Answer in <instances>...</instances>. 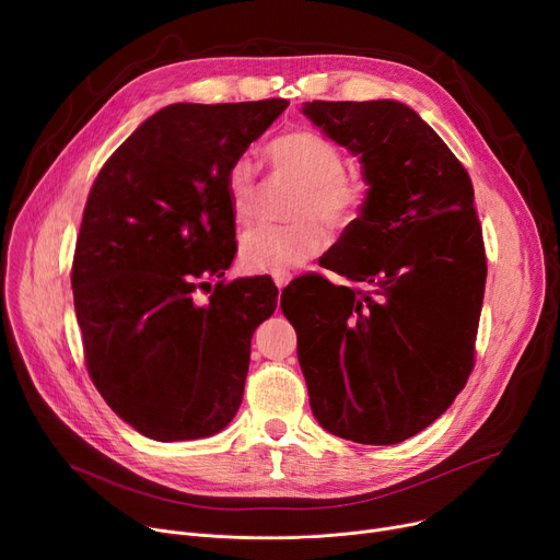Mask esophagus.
<instances>
[{"label":"esophagus","mask_w":560,"mask_h":560,"mask_svg":"<svg viewBox=\"0 0 560 560\" xmlns=\"http://www.w3.org/2000/svg\"><path fill=\"white\" fill-rule=\"evenodd\" d=\"M272 279H275V283H277V288H279V290H281V288H285V285H288V281H290V279H292V277H290V275H288V272H283V275H275V277H272Z\"/></svg>","instance_id":"esophagus-1"}]
</instances>
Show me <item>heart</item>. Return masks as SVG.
<instances>
[{"instance_id": "heart-1", "label": "heart", "mask_w": 560, "mask_h": 560, "mask_svg": "<svg viewBox=\"0 0 560 560\" xmlns=\"http://www.w3.org/2000/svg\"><path fill=\"white\" fill-rule=\"evenodd\" d=\"M272 170L300 182L290 201L288 224H260L241 241V262L247 272L283 275L325 252L331 231L354 226L365 186L345 170V156L325 136L311 129H288L268 144ZM258 167L249 156H238L226 170V197L233 220L249 224L258 206Z\"/></svg>"}]
</instances>
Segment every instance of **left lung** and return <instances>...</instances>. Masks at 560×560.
Returning a JSON list of instances; mask_svg holds the SVG:
<instances>
[{
	"label": "left lung",
	"mask_w": 560,
	"mask_h": 560,
	"mask_svg": "<svg viewBox=\"0 0 560 560\" xmlns=\"http://www.w3.org/2000/svg\"><path fill=\"white\" fill-rule=\"evenodd\" d=\"M304 113L361 156L370 188L325 260L349 285L302 277L281 308L317 422L397 445L443 416L475 370L488 265L472 179L406 104L317 100Z\"/></svg>",
	"instance_id": "1"
}]
</instances>
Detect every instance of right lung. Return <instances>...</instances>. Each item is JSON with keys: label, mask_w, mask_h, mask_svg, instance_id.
Returning <instances> with one entry per match:
<instances>
[{"label": "right lung", "mask_w": 560, "mask_h": 560, "mask_svg": "<svg viewBox=\"0 0 560 560\" xmlns=\"http://www.w3.org/2000/svg\"><path fill=\"white\" fill-rule=\"evenodd\" d=\"M285 100L172 104L102 165L72 260L88 374L138 433L172 443L224 429L243 401L270 279L218 281L235 256L226 170Z\"/></svg>", "instance_id": "add662e5"}]
</instances>
